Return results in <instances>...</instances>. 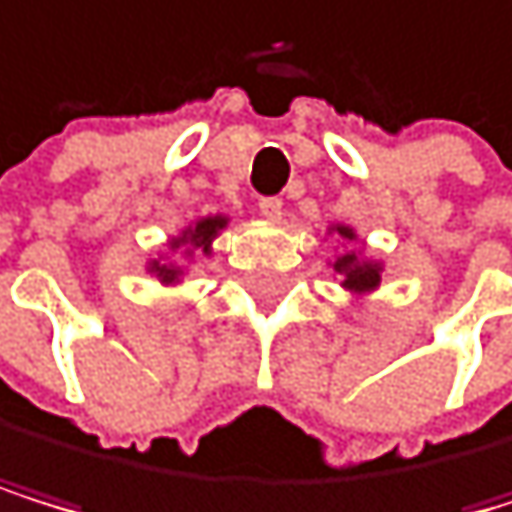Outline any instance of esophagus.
Listing matches in <instances>:
<instances>
[{"instance_id":"34e87169","label":"esophagus","mask_w":512,"mask_h":512,"mask_svg":"<svg viewBox=\"0 0 512 512\" xmlns=\"http://www.w3.org/2000/svg\"><path fill=\"white\" fill-rule=\"evenodd\" d=\"M259 212L266 218H272V221H278L281 212H285V202L275 199V196H266V199H259Z\"/></svg>"}]
</instances>
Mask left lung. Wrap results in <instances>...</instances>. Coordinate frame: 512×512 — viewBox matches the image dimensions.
Segmentation results:
<instances>
[{"mask_svg":"<svg viewBox=\"0 0 512 512\" xmlns=\"http://www.w3.org/2000/svg\"><path fill=\"white\" fill-rule=\"evenodd\" d=\"M339 234L342 237H354L348 227H339ZM335 272H342V285L345 288H351V291H358V294H364V291H373L380 285V266H373V262H364V259H358L354 253H345V256H339L335 259Z\"/></svg>","mask_w":512,"mask_h":512,"instance_id":"8db88e82","label":"left lung"}]
</instances>
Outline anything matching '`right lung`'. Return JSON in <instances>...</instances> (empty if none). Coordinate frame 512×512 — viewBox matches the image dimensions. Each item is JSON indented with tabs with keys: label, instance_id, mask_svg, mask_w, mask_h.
Listing matches in <instances>:
<instances>
[{
	"label": "right lung",
	"instance_id": "right-lung-1",
	"mask_svg": "<svg viewBox=\"0 0 512 512\" xmlns=\"http://www.w3.org/2000/svg\"><path fill=\"white\" fill-rule=\"evenodd\" d=\"M224 224H227L224 218H202L196 227H189V231H186L177 243H173V246H180V243H193V246H202V250H208V243L215 240V234L221 231ZM151 269L158 272V278H161V281H173V278L180 275V269H177V266H161V262H154Z\"/></svg>",
	"mask_w": 512,
	"mask_h": 512
}]
</instances>
